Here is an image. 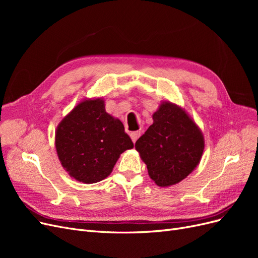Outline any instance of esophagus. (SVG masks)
Returning a JSON list of instances; mask_svg holds the SVG:
<instances>
[{"instance_id": "esophagus-1", "label": "esophagus", "mask_w": 258, "mask_h": 258, "mask_svg": "<svg viewBox=\"0 0 258 258\" xmlns=\"http://www.w3.org/2000/svg\"><path fill=\"white\" fill-rule=\"evenodd\" d=\"M140 135H141V132H140V131H132L131 134H130V138L132 140V142L135 143L137 140H138V138L140 137Z\"/></svg>"}]
</instances>
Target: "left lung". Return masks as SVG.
Returning <instances> with one entry per match:
<instances>
[{"mask_svg":"<svg viewBox=\"0 0 258 258\" xmlns=\"http://www.w3.org/2000/svg\"><path fill=\"white\" fill-rule=\"evenodd\" d=\"M153 123L136 142L148 175L160 187L175 185L198 166L205 138L183 107L162 102L153 114Z\"/></svg>","mask_w":258,"mask_h":258,"instance_id":"1","label":"left lung"}]
</instances>
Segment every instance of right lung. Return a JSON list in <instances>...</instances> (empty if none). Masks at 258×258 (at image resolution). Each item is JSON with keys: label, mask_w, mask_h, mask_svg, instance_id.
Segmentation results:
<instances>
[{"label": "right lung", "mask_w": 258, "mask_h": 258, "mask_svg": "<svg viewBox=\"0 0 258 258\" xmlns=\"http://www.w3.org/2000/svg\"><path fill=\"white\" fill-rule=\"evenodd\" d=\"M54 145L62 167L85 184L107 177L120 154L134 147L122 122L106 113L102 98L77 104L59 122Z\"/></svg>", "instance_id": "obj_1"}]
</instances>
